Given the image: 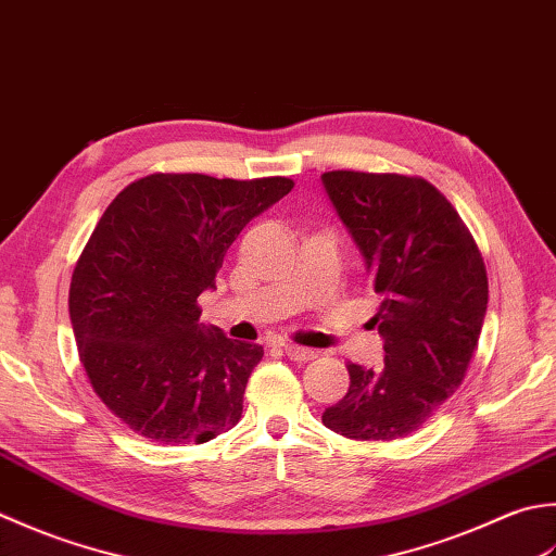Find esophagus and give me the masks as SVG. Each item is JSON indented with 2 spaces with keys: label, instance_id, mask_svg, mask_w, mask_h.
I'll return each instance as SVG.
<instances>
[{
  "label": "esophagus",
  "instance_id": "obj_1",
  "mask_svg": "<svg viewBox=\"0 0 556 556\" xmlns=\"http://www.w3.org/2000/svg\"><path fill=\"white\" fill-rule=\"evenodd\" d=\"M282 353H286L294 362H307V359L316 357L314 350L302 348V345H294V343H282Z\"/></svg>",
  "mask_w": 556,
  "mask_h": 556
}]
</instances>
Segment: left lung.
Wrapping results in <instances>:
<instances>
[{
	"mask_svg": "<svg viewBox=\"0 0 556 556\" xmlns=\"http://www.w3.org/2000/svg\"><path fill=\"white\" fill-rule=\"evenodd\" d=\"M321 179L381 294L371 324L387 353L377 371L348 362L350 389L321 420L348 439H401L466 379L490 298L484 258L422 177L331 169Z\"/></svg>",
	"mask_w": 556,
	"mask_h": 556,
	"instance_id": "obj_1",
	"label": "left lung"
}]
</instances>
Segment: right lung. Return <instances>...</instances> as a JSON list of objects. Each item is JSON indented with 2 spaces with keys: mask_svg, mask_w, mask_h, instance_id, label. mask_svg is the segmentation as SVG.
Returning a JSON list of instances; mask_svg holds the SVG:
<instances>
[{
  "mask_svg": "<svg viewBox=\"0 0 556 556\" xmlns=\"http://www.w3.org/2000/svg\"><path fill=\"white\" fill-rule=\"evenodd\" d=\"M292 187L153 173L105 208L74 266L70 316L90 387L131 432L203 444L240 422L264 348L199 324L197 300L244 225Z\"/></svg>",
  "mask_w": 556,
  "mask_h": 556,
  "instance_id": "1",
  "label": "right lung"
}]
</instances>
